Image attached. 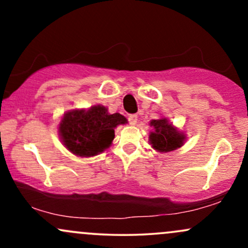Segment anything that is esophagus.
Masks as SVG:
<instances>
[{"instance_id":"obj_1","label":"esophagus","mask_w":248,"mask_h":248,"mask_svg":"<svg viewBox=\"0 0 248 248\" xmlns=\"http://www.w3.org/2000/svg\"><path fill=\"white\" fill-rule=\"evenodd\" d=\"M128 120H129V124H135L136 122H138V115H136V114H130L129 118H128Z\"/></svg>"}]
</instances>
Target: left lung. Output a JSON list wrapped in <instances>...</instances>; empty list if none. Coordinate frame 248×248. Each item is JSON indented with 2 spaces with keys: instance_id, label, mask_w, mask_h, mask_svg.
Listing matches in <instances>:
<instances>
[{
  "instance_id": "left-lung-1",
  "label": "left lung",
  "mask_w": 248,
  "mask_h": 248,
  "mask_svg": "<svg viewBox=\"0 0 248 248\" xmlns=\"http://www.w3.org/2000/svg\"><path fill=\"white\" fill-rule=\"evenodd\" d=\"M149 124L153 127V132H150L149 135V142L158 153L172 152L184 144L186 135L173 127L167 118L152 120Z\"/></svg>"
}]
</instances>
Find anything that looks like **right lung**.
<instances>
[{
  "label": "right lung",
  "instance_id": "add662e5",
  "mask_svg": "<svg viewBox=\"0 0 248 248\" xmlns=\"http://www.w3.org/2000/svg\"><path fill=\"white\" fill-rule=\"evenodd\" d=\"M127 124L124 115L109 114L107 108L95 105L88 109L66 112L59 124V136L71 153L91 157L106 150L114 140V129Z\"/></svg>",
  "mask_w": 248,
  "mask_h": 248
}]
</instances>
